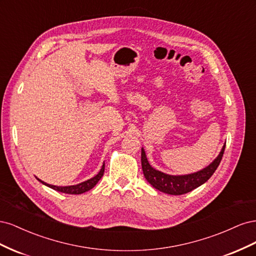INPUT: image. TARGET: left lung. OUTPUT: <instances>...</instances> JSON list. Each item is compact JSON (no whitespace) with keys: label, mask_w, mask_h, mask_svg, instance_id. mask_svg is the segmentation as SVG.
I'll list each match as a JSON object with an SVG mask.
<instances>
[{"label":"left lung","mask_w":256,"mask_h":256,"mask_svg":"<svg viewBox=\"0 0 256 256\" xmlns=\"http://www.w3.org/2000/svg\"><path fill=\"white\" fill-rule=\"evenodd\" d=\"M224 150H226V145L223 146V148L218 157L214 159V161L210 166H208L204 170L196 173H193L190 175H184V176H172L166 175L164 173H161L157 170H154L150 166V164L147 161L146 154L144 150L142 148L141 152V161H142V170L143 174L146 178V180L154 188L158 189L159 191H162L172 196H180L188 193L200 187V184L206 182L212 175L214 173L216 168L219 166L221 159L223 157Z\"/></svg>","instance_id":"obj_1"}]
</instances>
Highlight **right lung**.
Instances as JSON below:
<instances>
[{"label":"right lung","mask_w":256,"mask_h":256,"mask_svg":"<svg viewBox=\"0 0 256 256\" xmlns=\"http://www.w3.org/2000/svg\"><path fill=\"white\" fill-rule=\"evenodd\" d=\"M104 173V164L102 166V170H100V172L95 176L90 178V180L78 184H74V186H68V187H58V186H53V184H49L47 182H44L40 180H38L40 182H42L44 184L48 186V187L52 188L53 190H56L60 192H63V193H68V194H81V193L86 192L88 190H90L92 187H95L96 184L100 180V178L102 177Z\"/></svg>","instance_id":"right-lung-1"}]
</instances>
